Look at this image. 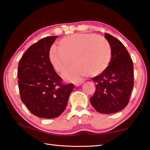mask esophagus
I'll return each mask as SVG.
<instances>
[{
  "instance_id": "34e87169",
  "label": "esophagus",
  "mask_w": 150,
  "mask_h": 150,
  "mask_svg": "<svg viewBox=\"0 0 150 150\" xmlns=\"http://www.w3.org/2000/svg\"><path fill=\"white\" fill-rule=\"evenodd\" d=\"M83 81H81V82H76L74 83V84L76 86H79L81 85L82 83H83Z\"/></svg>"
}]
</instances>
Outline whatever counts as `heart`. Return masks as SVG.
Masks as SVG:
<instances>
[{"mask_svg":"<svg viewBox=\"0 0 150 150\" xmlns=\"http://www.w3.org/2000/svg\"><path fill=\"white\" fill-rule=\"evenodd\" d=\"M111 50L104 37L95 34H74L62 38L59 48L53 46L49 58L57 71L65 73L72 62L75 64L64 75L68 81H77L82 76H97L107 68Z\"/></svg>","mask_w":150,"mask_h":150,"instance_id":"obj_1","label":"heart"}]
</instances>
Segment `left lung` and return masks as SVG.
Segmentation results:
<instances>
[{"label": "left lung", "instance_id": "left-lung-1", "mask_svg": "<svg viewBox=\"0 0 150 150\" xmlns=\"http://www.w3.org/2000/svg\"><path fill=\"white\" fill-rule=\"evenodd\" d=\"M111 50L109 66L92 80L96 85L90 98L92 106L98 113L119 112L128 105L134 85L133 65L129 53L119 40L105 33Z\"/></svg>", "mask_w": 150, "mask_h": 150}]
</instances>
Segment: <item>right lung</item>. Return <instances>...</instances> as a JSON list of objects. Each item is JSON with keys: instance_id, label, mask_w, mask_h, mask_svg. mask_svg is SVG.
<instances>
[{"instance_id": "right-lung-1", "label": "right lung", "mask_w": 150, "mask_h": 150, "mask_svg": "<svg viewBox=\"0 0 150 150\" xmlns=\"http://www.w3.org/2000/svg\"><path fill=\"white\" fill-rule=\"evenodd\" d=\"M57 36L43 38L31 45L18 66L21 98L31 113L53 119L61 115L74 85L64 84L50 62V47Z\"/></svg>"}]
</instances>
